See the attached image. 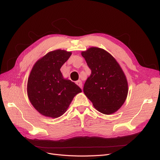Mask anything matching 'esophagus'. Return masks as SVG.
<instances>
[{
  "label": "esophagus",
  "instance_id": "34e87169",
  "mask_svg": "<svg viewBox=\"0 0 160 160\" xmlns=\"http://www.w3.org/2000/svg\"><path fill=\"white\" fill-rule=\"evenodd\" d=\"M75 83L78 85L79 87H80V88L82 89V88H83V83H82V81H81V80H78V81H77L76 82H75Z\"/></svg>",
  "mask_w": 160,
  "mask_h": 160
}]
</instances>
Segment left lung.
I'll list each match as a JSON object with an SVG mask.
<instances>
[{
  "mask_svg": "<svg viewBox=\"0 0 160 160\" xmlns=\"http://www.w3.org/2000/svg\"><path fill=\"white\" fill-rule=\"evenodd\" d=\"M91 74L83 92L97 110L103 114L118 111L126 99L128 85L118 62L102 49L91 47L82 52Z\"/></svg>",
  "mask_w": 160,
  "mask_h": 160,
  "instance_id": "left-lung-1",
  "label": "left lung"
}]
</instances>
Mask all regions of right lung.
Masks as SVG:
<instances>
[{
  "label": "right lung",
  "instance_id": "right-lung-1",
  "mask_svg": "<svg viewBox=\"0 0 160 160\" xmlns=\"http://www.w3.org/2000/svg\"><path fill=\"white\" fill-rule=\"evenodd\" d=\"M71 55V52L64 50L49 52L31 70L27 83L28 98L33 107L46 117H60L82 91L74 82L64 79L60 71Z\"/></svg>",
  "mask_w": 160,
  "mask_h": 160
}]
</instances>
